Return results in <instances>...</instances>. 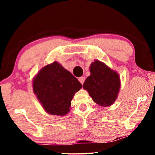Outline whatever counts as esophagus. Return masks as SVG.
<instances>
[{
	"mask_svg": "<svg viewBox=\"0 0 155 155\" xmlns=\"http://www.w3.org/2000/svg\"><path fill=\"white\" fill-rule=\"evenodd\" d=\"M79 81H80V83H81V84H83L84 82V81H85V78L84 77V76H81V77L79 78Z\"/></svg>",
	"mask_w": 155,
	"mask_h": 155,
	"instance_id": "1",
	"label": "esophagus"
}]
</instances>
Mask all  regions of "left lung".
Masks as SVG:
<instances>
[{
    "label": "left lung",
    "instance_id": "1",
    "mask_svg": "<svg viewBox=\"0 0 155 155\" xmlns=\"http://www.w3.org/2000/svg\"><path fill=\"white\" fill-rule=\"evenodd\" d=\"M90 76L87 78L83 87L87 90L96 104L108 106L116 101L120 88L118 74L104 63L95 60L90 68Z\"/></svg>",
    "mask_w": 155,
    "mask_h": 155
}]
</instances>
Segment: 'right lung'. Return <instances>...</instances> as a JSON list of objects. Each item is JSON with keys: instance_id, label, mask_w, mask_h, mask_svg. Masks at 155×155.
<instances>
[{"instance_id": "obj_1", "label": "right lung", "mask_w": 155, "mask_h": 155, "mask_svg": "<svg viewBox=\"0 0 155 155\" xmlns=\"http://www.w3.org/2000/svg\"><path fill=\"white\" fill-rule=\"evenodd\" d=\"M33 91L45 111L63 116L70 111L74 94L82 85L71 73L57 62L44 67L33 83Z\"/></svg>"}]
</instances>
